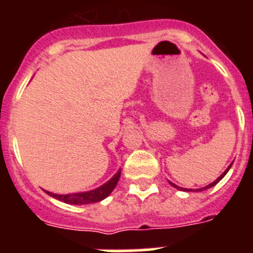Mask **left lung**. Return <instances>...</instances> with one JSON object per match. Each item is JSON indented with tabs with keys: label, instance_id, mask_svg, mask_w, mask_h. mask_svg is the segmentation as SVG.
I'll use <instances>...</instances> for the list:
<instances>
[{
	"label": "left lung",
	"instance_id": "left-lung-1",
	"mask_svg": "<svg viewBox=\"0 0 253 253\" xmlns=\"http://www.w3.org/2000/svg\"><path fill=\"white\" fill-rule=\"evenodd\" d=\"M231 166H232V163H231V165H229V166H228V167H227V169H225V171H224V172H223L222 175L219 176V177H218V178H216V180H215V181H213V182H211V184L207 185V186L202 187V189H195V190H194V191H204V190H207V189H210V187H213V186H214V185H216V184H218L219 181L222 180V178H223V177H224V176H225V175H227V172H228V171H229V169H231ZM169 184H171V185H172V186H173V187H176V189H177V190H181V191H193V189H184V187H180V186H177V185H175V184H173V182H171V181H169Z\"/></svg>",
	"mask_w": 253,
	"mask_h": 253
}]
</instances>
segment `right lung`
<instances>
[{
	"mask_svg": "<svg viewBox=\"0 0 253 253\" xmlns=\"http://www.w3.org/2000/svg\"><path fill=\"white\" fill-rule=\"evenodd\" d=\"M120 173L122 169L116 172L115 175L110 178V180L105 182L101 186L96 187V189L90 190V191H84V193H72V194H54L50 191H45L49 196L51 198L58 199L60 202L66 203V204H73V205H84V204H92V203L101 202L104 199L113 193V190L118 185V181L120 178Z\"/></svg>",
	"mask_w": 253,
	"mask_h": 253,
	"instance_id": "right-lung-1",
	"label": "right lung"
}]
</instances>
